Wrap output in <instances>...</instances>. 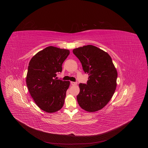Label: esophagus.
Masks as SVG:
<instances>
[{
    "label": "esophagus",
    "mask_w": 148,
    "mask_h": 148,
    "mask_svg": "<svg viewBox=\"0 0 148 148\" xmlns=\"http://www.w3.org/2000/svg\"><path fill=\"white\" fill-rule=\"evenodd\" d=\"M71 84L72 85H77V83H76V82H71Z\"/></svg>",
    "instance_id": "obj_1"
}]
</instances>
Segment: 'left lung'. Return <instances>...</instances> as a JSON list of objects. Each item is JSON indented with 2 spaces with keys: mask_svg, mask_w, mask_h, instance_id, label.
Instances as JSON below:
<instances>
[{
  "mask_svg": "<svg viewBox=\"0 0 148 148\" xmlns=\"http://www.w3.org/2000/svg\"><path fill=\"white\" fill-rule=\"evenodd\" d=\"M73 53L88 74L87 84L80 83L77 103L85 111L103 109L113 97L116 88L118 73L108 53L92 45L75 48Z\"/></svg>",
  "mask_w": 148,
  "mask_h": 148,
  "instance_id": "8db88e82",
  "label": "left lung"
}]
</instances>
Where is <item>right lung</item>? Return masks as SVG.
I'll return each instance as SVG.
<instances>
[{
    "label": "right lung",
    "mask_w": 148,
    "mask_h": 148,
    "mask_svg": "<svg viewBox=\"0 0 148 148\" xmlns=\"http://www.w3.org/2000/svg\"><path fill=\"white\" fill-rule=\"evenodd\" d=\"M69 54L68 49L49 46L37 53L29 63L26 77L29 92L45 112H56L63 106L70 82L57 79L56 76Z\"/></svg>",
    "instance_id": "obj_1"
}]
</instances>
